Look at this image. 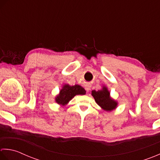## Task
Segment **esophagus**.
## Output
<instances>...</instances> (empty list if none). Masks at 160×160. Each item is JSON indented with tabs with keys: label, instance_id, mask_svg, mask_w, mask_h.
<instances>
[{
	"label": "esophagus",
	"instance_id": "obj_1",
	"mask_svg": "<svg viewBox=\"0 0 160 160\" xmlns=\"http://www.w3.org/2000/svg\"><path fill=\"white\" fill-rule=\"evenodd\" d=\"M86 88L87 92H89V90H90V87H89V86H86V88Z\"/></svg>",
	"mask_w": 160,
	"mask_h": 160
}]
</instances>
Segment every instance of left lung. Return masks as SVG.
Listing matches in <instances>:
<instances>
[{
	"label": "left lung",
	"mask_w": 160,
	"mask_h": 160,
	"mask_svg": "<svg viewBox=\"0 0 160 160\" xmlns=\"http://www.w3.org/2000/svg\"><path fill=\"white\" fill-rule=\"evenodd\" d=\"M92 95L96 103L106 111H111L117 108V102L110 97V92L105 86L98 91L92 90Z\"/></svg>",
	"instance_id": "1"
}]
</instances>
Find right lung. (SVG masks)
Returning a JSON list of instances; mask_svg holds the SVG:
<instances>
[{"label":"right lung","mask_w":160,"mask_h":160,"mask_svg":"<svg viewBox=\"0 0 160 160\" xmlns=\"http://www.w3.org/2000/svg\"><path fill=\"white\" fill-rule=\"evenodd\" d=\"M86 90L79 85H74L70 86L68 84H65L59 94L56 97L55 101L59 105H66L74 96L78 94H85Z\"/></svg>","instance_id":"add662e5"}]
</instances>
